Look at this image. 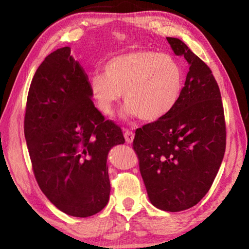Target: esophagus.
I'll list each match as a JSON object with an SVG mask.
<instances>
[{
	"mask_svg": "<svg viewBox=\"0 0 249 249\" xmlns=\"http://www.w3.org/2000/svg\"><path fill=\"white\" fill-rule=\"evenodd\" d=\"M124 137H125V140H126V142H127V143H131V142H133V140H134L135 135H134L133 131L126 129L124 131Z\"/></svg>",
	"mask_w": 249,
	"mask_h": 249,
	"instance_id": "obj_1",
	"label": "esophagus"
}]
</instances>
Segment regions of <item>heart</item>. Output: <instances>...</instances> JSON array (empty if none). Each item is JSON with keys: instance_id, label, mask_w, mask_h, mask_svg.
Masks as SVG:
<instances>
[{"instance_id": "b5f03b06", "label": "heart", "mask_w": 249, "mask_h": 249, "mask_svg": "<svg viewBox=\"0 0 249 249\" xmlns=\"http://www.w3.org/2000/svg\"><path fill=\"white\" fill-rule=\"evenodd\" d=\"M183 68L168 54L135 50L113 56L103 73L89 79V93L105 115L113 113L123 92L124 114L154 122L167 115L178 102L183 89Z\"/></svg>"}]
</instances>
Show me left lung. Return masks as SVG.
I'll list each match as a JSON object with an SVG mask.
<instances>
[{
	"instance_id": "obj_1",
	"label": "left lung",
	"mask_w": 249,
	"mask_h": 249,
	"mask_svg": "<svg viewBox=\"0 0 249 249\" xmlns=\"http://www.w3.org/2000/svg\"><path fill=\"white\" fill-rule=\"evenodd\" d=\"M167 40L188 62L186 81L170 112L136 130L133 147L151 203L179 212L212 186L226 150V123L212 71L181 39Z\"/></svg>"
}]
</instances>
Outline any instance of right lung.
Listing matches in <instances>:
<instances>
[{"mask_svg": "<svg viewBox=\"0 0 249 249\" xmlns=\"http://www.w3.org/2000/svg\"><path fill=\"white\" fill-rule=\"evenodd\" d=\"M89 78L70 47L46 57L32 79L24 137L41 192L57 209L89 217L108 203L107 156L125 142L92 102Z\"/></svg>", "mask_w": 249, "mask_h": 249, "instance_id": "right-lung-1", "label": "right lung"}]
</instances>
